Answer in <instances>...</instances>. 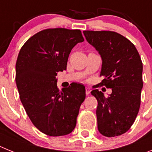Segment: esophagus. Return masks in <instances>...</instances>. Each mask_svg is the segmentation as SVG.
Segmentation results:
<instances>
[{
    "label": "esophagus",
    "mask_w": 152,
    "mask_h": 152,
    "mask_svg": "<svg viewBox=\"0 0 152 152\" xmlns=\"http://www.w3.org/2000/svg\"><path fill=\"white\" fill-rule=\"evenodd\" d=\"M90 91H91V90H90V88H88V87L86 88V95H89V94H90Z\"/></svg>",
    "instance_id": "esophagus-1"
}]
</instances>
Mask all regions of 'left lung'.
Wrapping results in <instances>:
<instances>
[{
	"mask_svg": "<svg viewBox=\"0 0 152 152\" xmlns=\"http://www.w3.org/2000/svg\"><path fill=\"white\" fill-rule=\"evenodd\" d=\"M86 40L101 56L99 85L112 89L105 96L94 90L97 100L96 117L100 133L115 137L127 132L134 122L141 105L143 87L141 57L134 45L127 38L112 31H83Z\"/></svg>",
	"mask_w": 152,
	"mask_h": 152,
	"instance_id": "8db88e82",
	"label": "left lung"
}]
</instances>
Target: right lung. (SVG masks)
Wrapping results in <instances>:
<instances>
[{
    "label": "right lung",
    "instance_id": "add662e5",
    "mask_svg": "<svg viewBox=\"0 0 152 152\" xmlns=\"http://www.w3.org/2000/svg\"><path fill=\"white\" fill-rule=\"evenodd\" d=\"M83 41L79 29H44L19 52L15 81L20 100L35 127L48 136L68 134L76 125L85 86L75 83L59 91L56 76L66 69L72 48Z\"/></svg>",
    "mask_w": 152,
    "mask_h": 152
}]
</instances>
